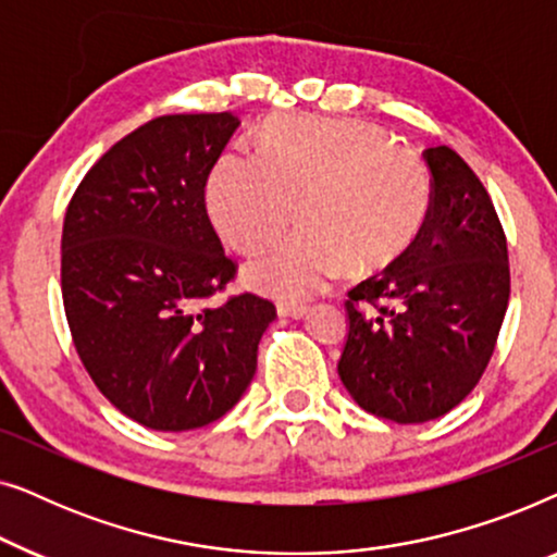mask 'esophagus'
I'll return each instance as SVG.
<instances>
[{
	"instance_id": "esophagus-1",
	"label": "esophagus",
	"mask_w": 557,
	"mask_h": 557,
	"mask_svg": "<svg viewBox=\"0 0 557 557\" xmlns=\"http://www.w3.org/2000/svg\"><path fill=\"white\" fill-rule=\"evenodd\" d=\"M276 309H278L281 317H288V319H301V317L309 314L307 304H296V301H288V299H281L276 304Z\"/></svg>"
}]
</instances>
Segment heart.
<instances>
[{"mask_svg": "<svg viewBox=\"0 0 557 557\" xmlns=\"http://www.w3.org/2000/svg\"><path fill=\"white\" fill-rule=\"evenodd\" d=\"M208 212L227 246L253 253L294 215L301 225L248 263L253 284L307 299L342 271L372 273L413 246L431 210L416 149L355 119L281 116L258 154L225 151L208 177Z\"/></svg>", "mask_w": 557, "mask_h": 557, "instance_id": "1", "label": "heart"}]
</instances>
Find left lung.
I'll list each match as a JSON object with an SVG mask.
<instances>
[{
    "label": "left lung",
    "instance_id": "8db88e82",
    "mask_svg": "<svg viewBox=\"0 0 557 557\" xmlns=\"http://www.w3.org/2000/svg\"><path fill=\"white\" fill-rule=\"evenodd\" d=\"M423 157L433 177L423 231L347 294L337 362L357 406L395 423L433 421L474 391L509 301L507 238L484 185L454 149Z\"/></svg>",
    "mask_w": 557,
    "mask_h": 557
}]
</instances>
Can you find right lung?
Listing matches in <instances>:
<instances>
[{
	"instance_id": "1",
	"label": "right lung",
	"mask_w": 557,
	"mask_h": 557,
	"mask_svg": "<svg viewBox=\"0 0 557 557\" xmlns=\"http://www.w3.org/2000/svg\"><path fill=\"white\" fill-rule=\"evenodd\" d=\"M233 113L159 116L90 166L63 223V304L98 391L154 431L225 416L276 317L253 294L208 307L235 276L205 208Z\"/></svg>"
}]
</instances>
